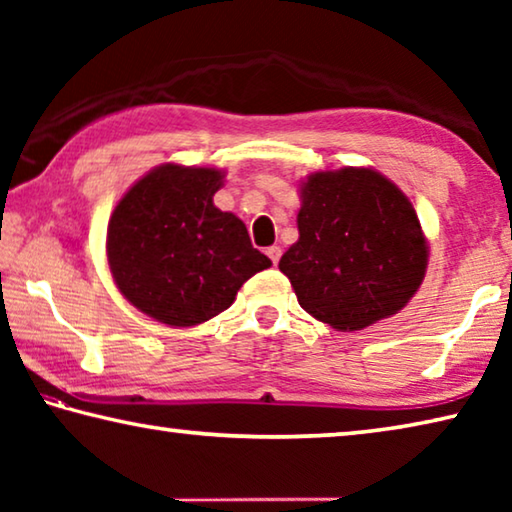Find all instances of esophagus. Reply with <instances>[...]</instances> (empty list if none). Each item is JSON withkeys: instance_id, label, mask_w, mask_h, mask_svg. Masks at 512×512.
<instances>
[{"instance_id": "34e87169", "label": "esophagus", "mask_w": 512, "mask_h": 512, "mask_svg": "<svg viewBox=\"0 0 512 512\" xmlns=\"http://www.w3.org/2000/svg\"><path fill=\"white\" fill-rule=\"evenodd\" d=\"M266 255H268V259H271L273 264H277V262H280V257H282V248L280 246L266 248Z\"/></svg>"}]
</instances>
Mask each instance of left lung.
<instances>
[{
    "instance_id": "obj_1",
    "label": "left lung",
    "mask_w": 512,
    "mask_h": 512,
    "mask_svg": "<svg viewBox=\"0 0 512 512\" xmlns=\"http://www.w3.org/2000/svg\"><path fill=\"white\" fill-rule=\"evenodd\" d=\"M298 232L280 271L300 307L341 332L397 314L422 284L427 244L418 214L377 171L348 167L309 176Z\"/></svg>"
}]
</instances>
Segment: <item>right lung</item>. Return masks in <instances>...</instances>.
Returning <instances> with one entry per match:
<instances>
[{"label":"right lung","mask_w":512,"mask_h":512,"mask_svg":"<svg viewBox=\"0 0 512 512\" xmlns=\"http://www.w3.org/2000/svg\"><path fill=\"white\" fill-rule=\"evenodd\" d=\"M221 171L162 167L128 189L108 223V264L133 305L171 327L221 314L248 277L271 266L246 225L214 207Z\"/></svg>","instance_id":"add662e5"}]
</instances>
